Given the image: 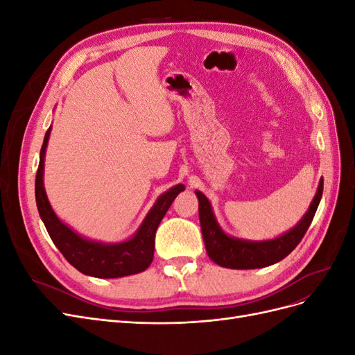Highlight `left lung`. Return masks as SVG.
I'll return each mask as SVG.
<instances>
[{
	"label": "left lung",
	"instance_id": "obj_1",
	"mask_svg": "<svg viewBox=\"0 0 355 355\" xmlns=\"http://www.w3.org/2000/svg\"><path fill=\"white\" fill-rule=\"evenodd\" d=\"M198 197V214L204 244L210 259L223 268L232 270H254L265 268L280 262L287 254L293 252L295 247L304 239L323 196V179L320 180L317 194L311 201V206L305 216L297 222L295 228L280 235L274 240L249 241L234 239L225 234L214 218L210 201L200 191H196Z\"/></svg>",
	"mask_w": 355,
	"mask_h": 355
}]
</instances>
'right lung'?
<instances>
[{"label": "right lung", "mask_w": 355, "mask_h": 355, "mask_svg": "<svg viewBox=\"0 0 355 355\" xmlns=\"http://www.w3.org/2000/svg\"><path fill=\"white\" fill-rule=\"evenodd\" d=\"M50 130L51 127H49L46 132L40 153V164L35 178V200L41 220L44 222L53 243L65 256V259L85 275L96 278H118L145 271L154 259L155 232L158 225L179 192L185 189V185L179 184L159 196L132 239L114 244H103L84 239L56 216L46 194L42 176H44V155Z\"/></svg>", "instance_id": "add662e5"}]
</instances>
